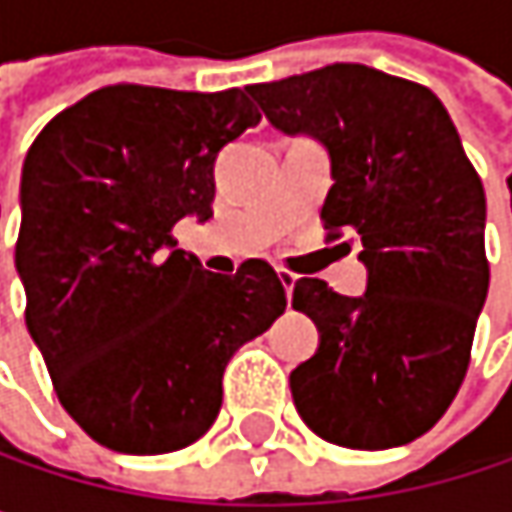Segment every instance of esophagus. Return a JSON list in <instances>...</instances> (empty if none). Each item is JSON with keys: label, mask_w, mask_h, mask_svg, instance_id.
I'll use <instances>...</instances> for the list:
<instances>
[{"label": "esophagus", "mask_w": 512, "mask_h": 512, "mask_svg": "<svg viewBox=\"0 0 512 512\" xmlns=\"http://www.w3.org/2000/svg\"><path fill=\"white\" fill-rule=\"evenodd\" d=\"M278 281H281L284 293L290 296V290L296 287V275H293V272H284V269H278Z\"/></svg>", "instance_id": "esophagus-1"}]
</instances>
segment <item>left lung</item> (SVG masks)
Here are the masks:
<instances>
[{
  "label": "left lung",
  "instance_id": "left-lung-1",
  "mask_svg": "<svg viewBox=\"0 0 512 512\" xmlns=\"http://www.w3.org/2000/svg\"><path fill=\"white\" fill-rule=\"evenodd\" d=\"M246 91L275 130L329 151L335 186L320 219L356 234L367 269L361 296L296 281L293 308L320 347L290 373L293 403L332 445H406L445 415L468 370L489 290L483 183L424 85L329 64Z\"/></svg>",
  "mask_w": 512,
  "mask_h": 512
}]
</instances>
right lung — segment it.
<instances>
[{"mask_svg":"<svg viewBox=\"0 0 512 512\" xmlns=\"http://www.w3.org/2000/svg\"><path fill=\"white\" fill-rule=\"evenodd\" d=\"M260 112L240 88L109 85L55 115L23 162L26 326L67 415L118 454L201 439L231 356L287 308L275 269L213 275L171 228L213 216V162Z\"/></svg>","mask_w":512,"mask_h":512,"instance_id":"right-lung-1","label":"right lung"}]
</instances>
